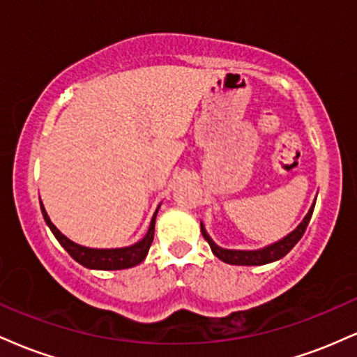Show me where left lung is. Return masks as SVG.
Returning <instances> with one entry per match:
<instances>
[{
  "label": "left lung",
  "mask_w": 357,
  "mask_h": 357,
  "mask_svg": "<svg viewBox=\"0 0 357 357\" xmlns=\"http://www.w3.org/2000/svg\"><path fill=\"white\" fill-rule=\"evenodd\" d=\"M314 204L309 210V213H307L304 221H302V223L298 225L290 235H287L284 240L277 241V243L270 245L267 248L255 250V252H241V250H225V248L216 247V245L213 243V240L208 236V233L204 231L203 225H202V233L204 240L210 243L211 252L215 253L220 260L227 261V264H231V265H265V264H270V261L278 260V258L285 257L290 250L296 247L297 241L302 238V235H304L307 230V225H309L310 216H312V211H314Z\"/></svg>",
  "instance_id": "obj_1"
}]
</instances>
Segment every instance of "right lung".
<instances>
[{
    "mask_svg": "<svg viewBox=\"0 0 357 357\" xmlns=\"http://www.w3.org/2000/svg\"><path fill=\"white\" fill-rule=\"evenodd\" d=\"M42 203V202H40ZM42 213L43 218L47 221V225L50 227V230L55 235V238L60 241V245L68 252L73 260L79 261L80 265L87 268H96V270H121V268H129L134 267V265L141 264L144 260L147 252H149L151 243L154 240V223H155V215H158V210H155L153 220H151V227L147 235L141 241H137L136 245L127 248H114V250H96V248H87L80 247V245L73 243L67 238L65 235L56 230L55 225L52 223L50 218H48L47 211H45L42 204Z\"/></svg>",
    "mask_w": 357,
    "mask_h": 357,
    "instance_id": "right-lung-1",
    "label": "right lung"
}]
</instances>
